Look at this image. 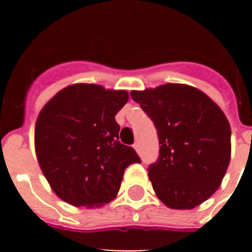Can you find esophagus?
Returning <instances> with one entry per match:
<instances>
[{"label":"esophagus","mask_w":252,"mask_h":252,"mask_svg":"<svg viewBox=\"0 0 252 252\" xmlns=\"http://www.w3.org/2000/svg\"><path fill=\"white\" fill-rule=\"evenodd\" d=\"M133 149H135L137 153H140V144H139V142H135V144H133Z\"/></svg>","instance_id":"esophagus-1"}]
</instances>
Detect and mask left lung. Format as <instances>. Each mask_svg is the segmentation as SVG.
<instances>
[{
  "label": "left lung",
  "mask_w": 252,
  "mask_h": 252,
  "mask_svg": "<svg viewBox=\"0 0 252 252\" xmlns=\"http://www.w3.org/2000/svg\"><path fill=\"white\" fill-rule=\"evenodd\" d=\"M131 97L153 120L160 155L149 166L154 192L166 207L192 209L221 186L231 159V127L223 111L188 84L166 83Z\"/></svg>",
  "instance_id": "obj_1"
}]
</instances>
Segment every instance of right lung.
Listing matches in <instances>:
<instances>
[{
  "mask_svg": "<svg viewBox=\"0 0 252 252\" xmlns=\"http://www.w3.org/2000/svg\"><path fill=\"white\" fill-rule=\"evenodd\" d=\"M127 101V91L75 83L59 91L40 111L35 153L62 201L99 208L115 199L125 169L141 162L136 151L119 141L115 116Z\"/></svg>",
  "mask_w": 252,
  "mask_h": 252,
  "instance_id": "add662e5",
  "label": "right lung"
}]
</instances>
